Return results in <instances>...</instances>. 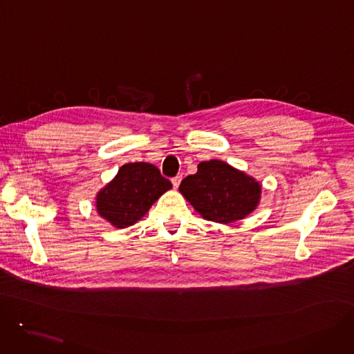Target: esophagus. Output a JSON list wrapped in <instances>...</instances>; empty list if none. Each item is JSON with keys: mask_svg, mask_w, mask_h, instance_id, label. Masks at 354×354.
I'll use <instances>...</instances> for the list:
<instances>
[{"mask_svg": "<svg viewBox=\"0 0 354 354\" xmlns=\"http://www.w3.org/2000/svg\"><path fill=\"white\" fill-rule=\"evenodd\" d=\"M180 180H182V176H180V175L175 176V178H172V186H174V189H178V187H179Z\"/></svg>", "mask_w": 354, "mask_h": 354, "instance_id": "esophagus-1", "label": "esophagus"}]
</instances>
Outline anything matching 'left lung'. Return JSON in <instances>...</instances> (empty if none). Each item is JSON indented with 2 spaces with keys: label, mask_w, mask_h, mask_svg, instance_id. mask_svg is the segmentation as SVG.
<instances>
[{
  "label": "left lung",
  "mask_w": 354,
  "mask_h": 354,
  "mask_svg": "<svg viewBox=\"0 0 354 354\" xmlns=\"http://www.w3.org/2000/svg\"><path fill=\"white\" fill-rule=\"evenodd\" d=\"M179 192L203 218L230 224L258 207L262 186L227 162L210 160L200 162L197 172L180 182Z\"/></svg>",
  "instance_id": "8db88e82"
}]
</instances>
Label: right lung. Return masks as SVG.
I'll return each mask as SVG.
<instances>
[{"label":"right lung","instance_id":"1","mask_svg":"<svg viewBox=\"0 0 354 354\" xmlns=\"http://www.w3.org/2000/svg\"><path fill=\"white\" fill-rule=\"evenodd\" d=\"M172 187L160 169L147 162L120 167L118 175L96 194V212L116 228L141 220L149 207Z\"/></svg>","mask_w":354,"mask_h":354}]
</instances>
